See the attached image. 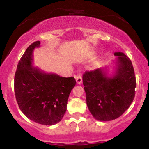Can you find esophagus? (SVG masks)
Listing matches in <instances>:
<instances>
[{
    "instance_id": "obj_1",
    "label": "esophagus",
    "mask_w": 149,
    "mask_h": 149,
    "mask_svg": "<svg viewBox=\"0 0 149 149\" xmlns=\"http://www.w3.org/2000/svg\"><path fill=\"white\" fill-rule=\"evenodd\" d=\"M76 82H77V83H78V84H81L82 83V77H81V76H80V75H78V76H77L76 77Z\"/></svg>"
}]
</instances>
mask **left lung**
I'll return each mask as SVG.
<instances>
[{"instance_id": "left-lung-1", "label": "left lung", "mask_w": 149, "mask_h": 149, "mask_svg": "<svg viewBox=\"0 0 149 149\" xmlns=\"http://www.w3.org/2000/svg\"><path fill=\"white\" fill-rule=\"evenodd\" d=\"M114 55L117 58L112 75H108L107 68H99L83 76L89 111L100 121L118 118L135 96L136 78L131 60L123 52H115Z\"/></svg>"}]
</instances>
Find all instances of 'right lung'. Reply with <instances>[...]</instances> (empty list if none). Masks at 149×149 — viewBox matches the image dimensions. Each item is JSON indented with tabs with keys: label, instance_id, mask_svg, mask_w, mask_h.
Masks as SVG:
<instances>
[{
	"label": "right lung",
	"instance_id": "obj_1",
	"mask_svg": "<svg viewBox=\"0 0 149 149\" xmlns=\"http://www.w3.org/2000/svg\"><path fill=\"white\" fill-rule=\"evenodd\" d=\"M40 46V41L30 45L19 61L15 76V97L20 110L29 119L53 125L61 121L66 113L76 80L45 73L33 66V50Z\"/></svg>",
	"mask_w": 149,
	"mask_h": 149
}]
</instances>
